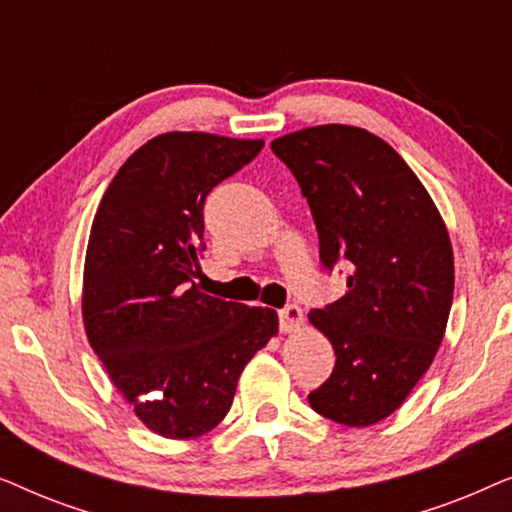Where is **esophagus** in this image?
I'll return each mask as SVG.
<instances>
[{
  "label": "esophagus",
  "instance_id": "esophagus-1",
  "mask_svg": "<svg viewBox=\"0 0 512 512\" xmlns=\"http://www.w3.org/2000/svg\"><path fill=\"white\" fill-rule=\"evenodd\" d=\"M303 321V310L298 305H286L284 310H279V328H282V333L298 331L303 326Z\"/></svg>",
  "mask_w": 512,
  "mask_h": 512
}]
</instances>
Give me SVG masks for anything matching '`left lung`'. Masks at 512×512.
<instances>
[{
  "label": "left lung",
  "instance_id": "1",
  "mask_svg": "<svg viewBox=\"0 0 512 512\" xmlns=\"http://www.w3.org/2000/svg\"><path fill=\"white\" fill-rule=\"evenodd\" d=\"M272 151L296 177L328 270L347 261V293L310 324L331 340L335 368L307 396L345 426H373L401 408L436 359L454 293V254L417 174L373 132L314 125Z\"/></svg>",
  "mask_w": 512,
  "mask_h": 512
}]
</instances>
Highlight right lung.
<instances>
[{
	"label": "right lung",
	"mask_w": 512,
	"mask_h": 512,
	"mask_svg": "<svg viewBox=\"0 0 512 512\" xmlns=\"http://www.w3.org/2000/svg\"><path fill=\"white\" fill-rule=\"evenodd\" d=\"M261 149L263 139L165 132L125 160L95 212L83 326L114 387L163 438L212 431L244 366L279 331L270 307L228 303L193 282L205 198Z\"/></svg>",
	"instance_id": "obj_1"
}]
</instances>
